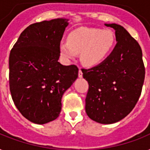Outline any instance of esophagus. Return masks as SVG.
Segmentation results:
<instances>
[{
	"mask_svg": "<svg viewBox=\"0 0 150 150\" xmlns=\"http://www.w3.org/2000/svg\"><path fill=\"white\" fill-rule=\"evenodd\" d=\"M79 78L82 77V71L81 69H79Z\"/></svg>",
	"mask_w": 150,
	"mask_h": 150,
	"instance_id": "obj_1",
	"label": "esophagus"
}]
</instances>
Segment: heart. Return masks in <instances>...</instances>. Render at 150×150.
Wrapping results in <instances>:
<instances>
[{"label":"heart","mask_w":150,"mask_h":150,"mask_svg":"<svg viewBox=\"0 0 150 150\" xmlns=\"http://www.w3.org/2000/svg\"><path fill=\"white\" fill-rule=\"evenodd\" d=\"M115 43V35L110 29L81 28L69 34L68 41L60 44L61 54L66 59L75 58L81 54L85 65L93 67L107 58Z\"/></svg>","instance_id":"obj_1"}]
</instances>
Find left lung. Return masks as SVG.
Segmentation results:
<instances>
[{
  "label": "left lung",
  "instance_id": "left-lung-1",
  "mask_svg": "<svg viewBox=\"0 0 150 150\" xmlns=\"http://www.w3.org/2000/svg\"><path fill=\"white\" fill-rule=\"evenodd\" d=\"M115 30L117 44L98 65L82 68L89 83L86 112L101 124H113L125 117L142 93L145 66L139 44L123 26L105 24Z\"/></svg>",
  "mask_w": 150,
  "mask_h": 150
}]
</instances>
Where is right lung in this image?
Wrapping results in <instances>:
<instances>
[{"instance_id":"1","label":"right lung","mask_w":150,"mask_h":150,"mask_svg":"<svg viewBox=\"0 0 150 150\" xmlns=\"http://www.w3.org/2000/svg\"><path fill=\"white\" fill-rule=\"evenodd\" d=\"M68 21L57 18L30 25L10 52L11 97L20 113L35 124L48 123L59 116L64 93L78 78L77 66L58 61Z\"/></svg>"}]
</instances>
